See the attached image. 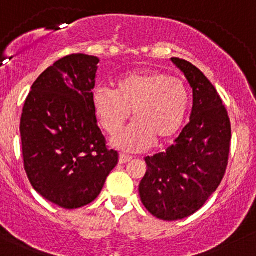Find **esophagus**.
I'll return each instance as SVG.
<instances>
[{"instance_id":"34e87169","label":"esophagus","mask_w":256,"mask_h":256,"mask_svg":"<svg viewBox=\"0 0 256 256\" xmlns=\"http://www.w3.org/2000/svg\"><path fill=\"white\" fill-rule=\"evenodd\" d=\"M132 160L130 156H128V155H124V154H120V164H127Z\"/></svg>"}]
</instances>
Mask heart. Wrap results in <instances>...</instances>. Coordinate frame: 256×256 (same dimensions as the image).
I'll list each match as a JSON object with an SVG mask.
<instances>
[{
    "instance_id": "b5f03b06",
    "label": "heart",
    "mask_w": 256,
    "mask_h": 256,
    "mask_svg": "<svg viewBox=\"0 0 256 256\" xmlns=\"http://www.w3.org/2000/svg\"><path fill=\"white\" fill-rule=\"evenodd\" d=\"M92 108L110 136L120 133L133 114L134 122L113 139V146L129 152L149 149L155 140L168 144L180 133L190 107L186 85L155 70L130 71L118 80L116 91L96 88Z\"/></svg>"
}]
</instances>
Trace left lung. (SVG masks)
Returning a JSON list of instances; mask_svg holds the SVG:
<instances>
[{
    "label": "left lung",
    "mask_w": 256,
    "mask_h": 256,
    "mask_svg": "<svg viewBox=\"0 0 256 256\" xmlns=\"http://www.w3.org/2000/svg\"><path fill=\"white\" fill-rule=\"evenodd\" d=\"M188 81L194 106L188 124L166 152L146 156L139 196L154 217L178 220L194 214L217 190L228 165L232 129L217 90L201 70L171 58Z\"/></svg>",
    "instance_id": "8db88e82"
}]
</instances>
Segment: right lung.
I'll return each mask as SVG.
<instances>
[{
  "mask_svg": "<svg viewBox=\"0 0 256 256\" xmlns=\"http://www.w3.org/2000/svg\"><path fill=\"white\" fill-rule=\"evenodd\" d=\"M98 62L85 54L58 60L33 84L20 117L32 186L66 210L91 204L118 164V152L106 146L92 108Z\"/></svg>",
  "mask_w": 256,
  "mask_h": 256,
  "instance_id": "1",
  "label": "right lung"
}]
</instances>
